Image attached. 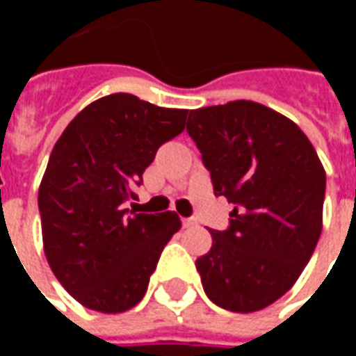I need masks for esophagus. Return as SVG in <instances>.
<instances>
[{"label": "esophagus", "instance_id": "1", "mask_svg": "<svg viewBox=\"0 0 356 356\" xmlns=\"http://www.w3.org/2000/svg\"><path fill=\"white\" fill-rule=\"evenodd\" d=\"M194 225H196V219H193V217L183 219V227H186V229H188V227H194Z\"/></svg>", "mask_w": 356, "mask_h": 356}]
</instances>
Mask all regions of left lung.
Here are the masks:
<instances>
[{
    "mask_svg": "<svg viewBox=\"0 0 356 356\" xmlns=\"http://www.w3.org/2000/svg\"><path fill=\"white\" fill-rule=\"evenodd\" d=\"M186 131L231 227L196 259L204 291L232 313L261 311L296 284L322 232L326 171L290 118L254 101L191 110Z\"/></svg>",
    "mask_w": 356,
    "mask_h": 356,
    "instance_id": "8db88e82",
    "label": "left lung"
}]
</instances>
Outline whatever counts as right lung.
<instances>
[{
    "label": "right lung",
    "instance_id": "1",
    "mask_svg": "<svg viewBox=\"0 0 356 356\" xmlns=\"http://www.w3.org/2000/svg\"><path fill=\"white\" fill-rule=\"evenodd\" d=\"M188 110L129 93L91 102L53 147L38 206L51 270L78 303L124 313L139 303L163 246L181 229L175 211L133 213L125 200L156 150L185 129Z\"/></svg>",
    "mask_w": 356,
    "mask_h": 356
}]
</instances>
